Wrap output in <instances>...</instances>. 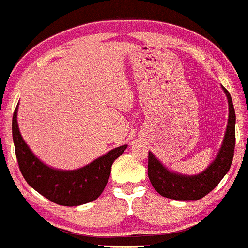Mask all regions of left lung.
Segmentation results:
<instances>
[{"label":"left lung","instance_id":"left-lung-1","mask_svg":"<svg viewBox=\"0 0 248 248\" xmlns=\"http://www.w3.org/2000/svg\"><path fill=\"white\" fill-rule=\"evenodd\" d=\"M229 103L227 131L215 160L198 175H182L164 167L148 152V178L158 194L173 200H199L212 192L230 169L236 143V112L230 93L222 86Z\"/></svg>","mask_w":248,"mask_h":248}]
</instances>
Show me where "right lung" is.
<instances>
[{
	"label": "right lung",
	"instance_id": "1",
	"mask_svg": "<svg viewBox=\"0 0 248 248\" xmlns=\"http://www.w3.org/2000/svg\"><path fill=\"white\" fill-rule=\"evenodd\" d=\"M18 106L12 117V138L20 172L31 187L61 206H80L101 195L108 183L111 166L127 145L102 155L87 166L76 170L54 169L33 154L21 137L17 122Z\"/></svg>",
	"mask_w": 248,
	"mask_h": 248
}]
</instances>
